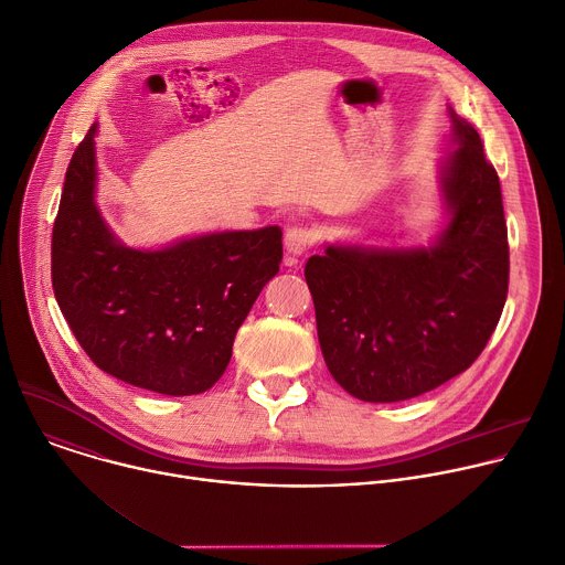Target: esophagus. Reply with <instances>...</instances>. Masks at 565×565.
Here are the masks:
<instances>
[{"mask_svg":"<svg viewBox=\"0 0 565 565\" xmlns=\"http://www.w3.org/2000/svg\"><path fill=\"white\" fill-rule=\"evenodd\" d=\"M312 244H315V230L306 225H295L284 236V246L290 255H303Z\"/></svg>","mask_w":565,"mask_h":565,"instance_id":"34e87169","label":"esophagus"}]
</instances>
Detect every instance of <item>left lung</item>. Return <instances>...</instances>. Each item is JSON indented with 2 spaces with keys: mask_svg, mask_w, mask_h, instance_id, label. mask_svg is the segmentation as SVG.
<instances>
[{
  "mask_svg": "<svg viewBox=\"0 0 565 565\" xmlns=\"http://www.w3.org/2000/svg\"><path fill=\"white\" fill-rule=\"evenodd\" d=\"M440 168L449 223L429 248L327 246L306 262L317 338L335 382L364 402L423 395L488 347L510 281L497 170L478 131L449 109Z\"/></svg>",
  "mask_w": 565,
  "mask_h": 565,
  "instance_id": "1",
  "label": "left lung"
}]
</instances>
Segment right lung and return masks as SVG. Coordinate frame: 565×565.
Segmentation results:
<instances>
[{"label":"right lung","mask_w":565,"mask_h":565,"mask_svg":"<svg viewBox=\"0 0 565 565\" xmlns=\"http://www.w3.org/2000/svg\"><path fill=\"white\" fill-rule=\"evenodd\" d=\"M96 125L64 177L51 279L75 340L105 373L163 395H196L225 371L262 288L279 273L281 230L212 232L160 250L122 246L96 194Z\"/></svg>","instance_id":"obj_1"}]
</instances>
